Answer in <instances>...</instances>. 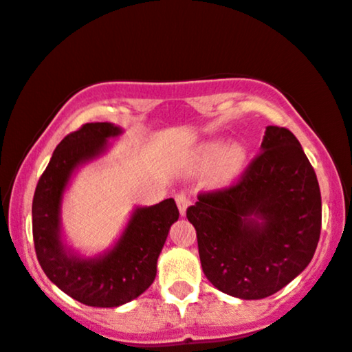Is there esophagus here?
I'll list each match as a JSON object with an SVG mask.
<instances>
[{
    "label": "esophagus",
    "mask_w": 352,
    "mask_h": 352,
    "mask_svg": "<svg viewBox=\"0 0 352 352\" xmlns=\"http://www.w3.org/2000/svg\"><path fill=\"white\" fill-rule=\"evenodd\" d=\"M175 201H177V206H179L180 214H182V217H184L185 211H187L188 205H190L188 197H187V195H185V193H179V195H177V197H175Z\"/></svg>",
    "instance_id": "1"
}]
</instances>
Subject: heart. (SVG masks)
I'll return each mask as SVG.
<instances>
[{
  "mask_svg": "<svg viewBox=\"0 0 352 352\" xmlns=\"http://www.w3.org/2000/svg\"><path fill=\"white\" fill-rule=\"evenodd\" d=\"M248 164V149L244 144L231 142L223 149L221 141L201 144L195 154V168H210V182L214 187H224L241 175Z\"/></svg>",
  "mask_w": 352,
  "mask_h": 352,
  "instance_id": "heart-1",
  "label": "heart"
}]
</instances>
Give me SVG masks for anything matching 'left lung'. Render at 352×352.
I'll list each match as a JSON object with an SVG mask.
<instances>
[{
    "label": "left lung",
    "mask_w": 352,
    "mask_h": 352,
    "mask_svg": "<svg viewBox=\"0 0 352 352\" xmlns=\"http://www.w3.org/2000/svg\"><path fill=\"white\" fill-rule=\"evenodd\" d=\"M187 218L206 278L232 297L265 298L294 280L316 251V173L294 133L267 126L261 152L241 179L198 193Z\"/></svg>",
    "instance_id": "1"
}]
</instances>
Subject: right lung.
I'll use <instances>...</instances> for the list:
<instances>
[{
	"label": "right lung",
	"instance_id": "obj_1",
	"mask_svg": "<svg viewBox=\"0 0 352 352\" xmlns=\"http://www.w3.org/2000/svg\"><path fill=\"white\" fill-rule=\"evenodd\" d=\"M120 133L111 122H87L65 135L34 192L32 238L37 261L58 289L88 307H120L149 289L168 230L179 219L175 201L167 198L135 210L120 241L103 256L82 259L62 244L60 203L72 173L103 154L108 139Z\"/></svg>",
	"mask_w": 352,
	"mask_h": 352
}]
</instances>
